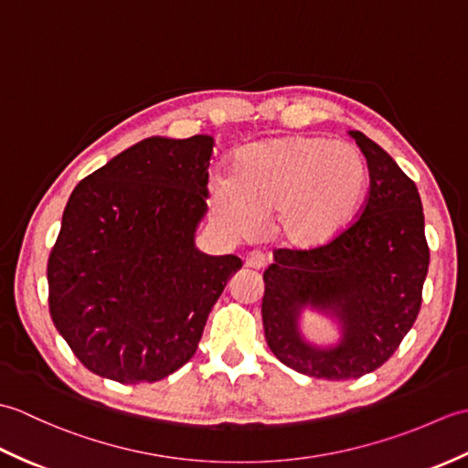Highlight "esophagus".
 <instances>
[{
	"mask_svg": "<svg viewBox=\"0 0 468 468\" xmlns=\"http://www.w3.org/2000/svg\"><path fill=\"white\" fill-rule=\"evenodd\" d=\"M267 255L261 253V251H251L250 255L245 257V265L251 267V270H263V267L267 265Z\"/></svg>",
	"mask_w": 468,
	"mask_h": 468,
	"instance_id": "esophagus-1",
	"label": "esophagus"
}]
</instances>
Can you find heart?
<instances>
[{"instance_id": "b5f03b06", "label": "heart", "mask_w": 468, "mask_h": 468, "mask_svg": "<svg viewBox=\"0 0 468 468\" xmlns=\"http://www.w3.org/2000/svg\"><path fill=\"white\" fill-rule=\"evenodd\" d=\"M366 185V161L354 144L275 136L235 153L231 175L213 178L208 205L229 233L251 235L271 213L277 239L314 250L354 221Z\"/></svg>"}]
</instances>
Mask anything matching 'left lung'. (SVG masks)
I'll list each match as a JSON object with an SVG mask.
<instances>
[{
	"mask_svg": "<svg viewBox=\"0 0 468 468\" xmlns=\"http://www.w3.org/2000/svg\"><path fill=\"white\" fill-rule=\"evenodd\" d=\"M350 136L367 163L370 188L344 231L314 250H275L263 273L267 346L292 370L325 380L374 372L410 332L422 303L431 251L419 188L382 146ZM303 306L343 324L332 348L307 345L296 327Z\"/></svg>",
	"mask_w": 468,
	"mask_h": 468,
	"instance_id": "left-lung-1",
	"label": "left lung"
}]
</instances>
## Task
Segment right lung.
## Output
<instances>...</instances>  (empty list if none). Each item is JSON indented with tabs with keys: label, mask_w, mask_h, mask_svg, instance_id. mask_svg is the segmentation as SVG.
I'll return each mask as SVG.
<instances>
[{
	"label": "right lung",
	"mask_w": 468,
	"mask_h": 468,
	"mask_svg": "<svg viewBox=\"0 0 468 468\" xmlns=\"http://www.w3.org/2000/svg\"><path fill=\"white\" fill-rule=\"evenodd\" d=\"M213 136H153L82 178L48 260L49 315L88 370L163 380L197 352L235 255L195 247Z\"/></svg>",
	"instance_id": "obj_1"
}]
</instances>
